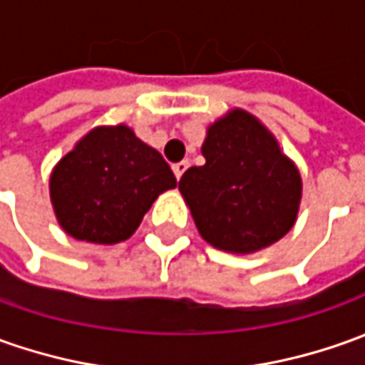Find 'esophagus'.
Returning <instances> with one entry per match:
<instances>
[{
	"mask_svg": "<svg viewBox=\"0 0 365 365\" xmlns=\"http://www.w3.org/2000/svg\"><path fill=\"white\" fill-rule=\"evenodd\" d=\"M187 168H190V162H187V160H183V162L173 163L172 170H173V173H175V178L180 180V178H182V175H183V172H185Z\"/></svg>",
	"mask_w": 365,
	"mask_h": 365,
	"instance_id": "esophagus-1",
	"label": "esophagus"
}]
</instances>
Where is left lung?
Segmentation results:
<instances>
[{"label":"left lung","instance_id":"left-lung-1","mask_svg":"<svg viewBox=\"0 0 365 365\" xmlns=\"http://www.w3.org/2000/svg\"><path fill=\"white\" fill-rule=\"evenodd\" d=\"M202 155L205 163L183 173L180 192L207 244L255 254L294 227L302 175L254 113L234 108L210 123Z\"/></svg>","mask_w":365,"mask_h":365}]
</instances>
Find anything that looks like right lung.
Segmentation results:
<instances>
[{
	"instance_id": "add662e5",
	"label": "right lung",
	"mask_w": 365,
	"mask_h": 365,
	"mask_svg": "<svg viewBox=\"0 0 365 365\" xmlns=\"http://www.w3.org/2000/svg\"><path fill=\"white\" fill-rule=\"evenodd\" d=\"M175 185L162 153L130 125H98L51 170L49 200L66 234L113 245L135 234L151 203Z\"/></svg>"
}]
</instances>
